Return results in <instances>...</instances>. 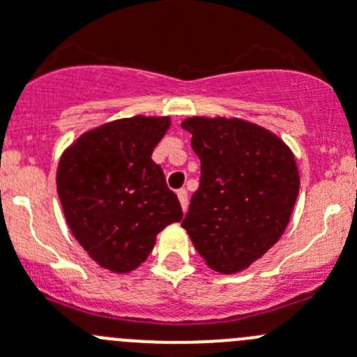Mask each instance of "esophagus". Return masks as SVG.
<instances>
[{"label": "esophagus", "instance_id": "obj_1", "mask_svg": "<svg viewBox=\"0 0 357 357\" xmlns=\"http://www.w3.org/2000/svg\"><path fill=\"white\" fill-rule=\"evenodd\" d=\"M178 199H179V202H181L183 211H186V208H188V194H186L185 188L178 190Z\"/></svg>", "mask_w": 357, "mask_h": 357}]
</instances>
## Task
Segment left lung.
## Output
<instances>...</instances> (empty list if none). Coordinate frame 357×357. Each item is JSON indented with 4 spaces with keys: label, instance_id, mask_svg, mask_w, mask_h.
<instances>
[{
    "label": "left lung",
    "instance_id": "1",
    "mask_svg": "<svg viewBox=\"0 0 357 357\" xmlns=\"http://www.w3.org/2000/svg\"><path fill=\"white\" fill-rule=\"evenodd\" d=\"M201 160V185L183 220L210 268L236 274L282 236L298 194L290 147L238 117L194 115L181 123Z\"/></svg>",
    "mask_w": 357,
    "mask_h": 357
}]
</instances>
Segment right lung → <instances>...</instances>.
I'll return each mask as SVG.
<instances>
[{
    "mask_svg": "<svg viewBox=\"0 0 357 357\" xmlns=\"http://www.w3.org/2000/svg\"><path fill=\"white\" fill-rule=\"evenodd\" d=\"M171 117L135 115L79 135L60 156L56 192L70 233L99 266L139 268L156 234L183 218L153 151Z\"/></svg>",
    "mask_w": 357,
    "mask_h": 357,
    "instance_id": "obj_1",
    "label": "right lung"
}]
</instances>
